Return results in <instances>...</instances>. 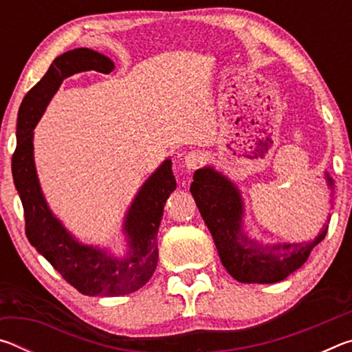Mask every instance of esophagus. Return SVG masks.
Wrapping results in <instances>:
<instances>
[{
  "instance_id": "esophagus-1",
  "label": "esophagus",
  "mask_w": 352,
  "mask_h": 352,
  "mask_svg": "<svg viewBox=\"0 0 352 352\" xmlns=\"http://www.w3.org/2000/svg\"><path fill=\"white\" fill-rule=\"evenodd\" d=\"M205 158L204 155L199 153V152H189L186 153V157H184V166H186V169L189 170H195L197 168H200L201 164H204Z\"/></svg>"
}]
</instances>
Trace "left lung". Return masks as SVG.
Returning a JSON list of instances; mask_svg holds the SVG:
<instances>
[{
    "instance_id": "8db88e82",
    "label": "left lung",
    "mask_w": 352,
    "mask_h": 352,
    "mask_svg": "<svg viewBox=\"0 0 352 352\" xmlns=\"http://www.w3.org/2000/svg\"><path fill=\"white\" fill-rule=\"evenodd\" d=\"M333 200V180L324 172ZM190 194L216 243L219 258L236 281L247 284H273L287 278L307 261L312 248L324 239L327 223L311 242L262 243L250 237L243 228V199L239 188L212 166L197 169Z\"/></svg>"
}]
</instances>
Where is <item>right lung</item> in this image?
Segmentation results:
<instances>
[{
    "label": "right lung",
    "instance_id": "obj_1",
    "mask_svg": "<svg viewBox=\"0 0 352 352\" xmlns=\"http://www.w3.org/2000/svg\"><path fill=\"white\" fill-rule=\"evenodd\" d=\"M113 69L111 58L88 47L58 56L23 99L12 157V175L25 208L29 242L74 289L88 296L132 294L152 278L158 262L157 234L164 204L177 188L168 158L142 183L124 216V254L76 239L47 205L34 162V129L67 77L82 71L109 74Z\"/></svg>",
    "mask_w": 352,
    "mask_h": 352
}]
</instances>
